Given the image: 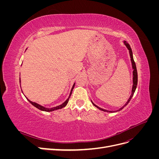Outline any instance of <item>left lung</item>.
Here are the masks:
<instances>
[{
	"instance_id": "1",
	"label": "left lung",
	"mask_w": 159,
	"mask_h": 159,
	"mask_svg": "<svg viewBox=\"0 0 159 159\" xmlns=\"http://www.w3.org/2000/svg\"><path fill=\"white\" fill-rule=\"evenodd\" d=\"M123 44H125V46L127 47V48L129 50V55H130V57H131V64H132V68H133V86H132V90H131V95H130L129 98L128 99L127 102H126V103L122 107H121L120 109L116 110V111H109V110H106V109H103L102 108H101L99 107H98V105H96L91 100V103H92V104L94 105L95 107H97L98 109H99V110H102L103 111H105V112H109V113H115V112H117V111H121V109H123L126 106V105L129 103V102H130V100L131 99V98H133V96L134 95V91H135L136 90V88H137V81H138V76H137V68H136V65H135V63H134V59H133V52H132V50L131 48V46H130V45L128 44V43L125 41L124 40L123 41Z\"/></svg>"
}]
</instances>
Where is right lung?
<instances>
[{
	"instance_id": "obj_1",
	"label": "right lung",
	"mask_w": 159,
	"mask_h": 159,
	"mask_svg": "<svg viewBox=\"0 0 159 159\" xmlns=\"http://www.w3.org/2000/svg\"><path fill=\"white\" fill-rule=\"evenodd\" d=\"M26 49H27V48H26ZM74 86H75V83L74 84L73 86H72V88H71V91H70V95H69V97L68 98V99H67L63 103H61V105H57V106H56V107H51V108L45 107L42 106V105H40V104H38V103H37L31 102V101L28 99L27 98H26V99H28V102H30L32 105H34V106L36 107V108H38V109H40V110H41V111H46V112L53 111H55V110H57V109H60L63 108V107H64L66 106V105L67 104H68V101H69V99H70V96H71V93H72V91H73V89H74Z\"/></svg>"
}]
</instances>
